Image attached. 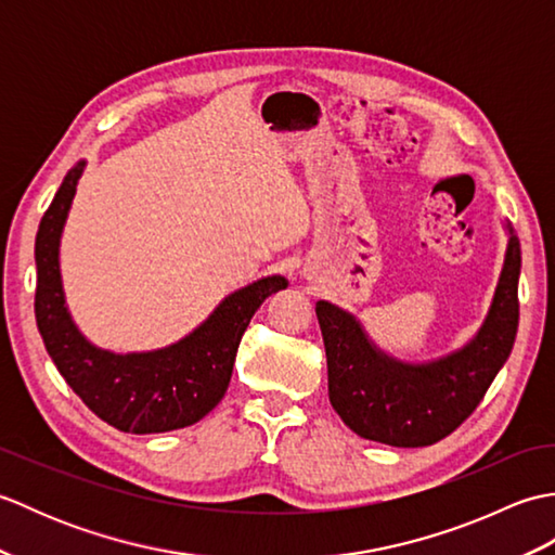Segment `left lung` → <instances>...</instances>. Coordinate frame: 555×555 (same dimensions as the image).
Segmentation results:
<instances>
[{"label":"left lung","instance_id":"left-lung-1","mask_svg":"<svg viewBox=\"0 0 555 555\" xmlns=\"http://www.w3.org/2000/svg\"><path fill=\"white\" fill-rule=\"evenodd\" d=\"M503 269L485 322L463 348L429 362H405L376 348L356 314L317 300L328 400L338 417L362 439L420 448L455 431L489 391L511 358L520 320V241L505 221Z\"/></svg>","mask_w":555,"mask_h":555}]
</instances>
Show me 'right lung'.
<instances>
[{
  "label": "right lung",
  "instance_id": "1",
  "mask_svg": "<svg viewBox=\"0 0 555 555\" xmlns=\"http://www.w3.org/2000/svg\"><path fill=\"white\" fill-rule=\"evenodd\" d=\"M86 169L80 159L47 207L35 235V320L59 374L100 420L128 434L183 429L217 408L231 382L235 352L271 293L284 291V276H262L223 298L207 320L171 346L145 352H112L80 334L68 312L59 245Z\"/></svg>",
  "mask_w": 555,
  "mask_h": 555
}]
</instances>
